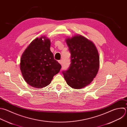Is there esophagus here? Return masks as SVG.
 Listing matches in <instances>:
<instances>
[{"instance_id": "34e87169", "label": "esophagus", "mask_w": 127, "mask_h": 127, "mask_svg": "<svg viewBox=\"0 0 127 127\" xmlns=\"http://www.w3.org/2000/svg\"><path fill=\"white\" fill-rule=\"evenodd\" d=\"M58 62L61 64V65H62V63H63V60H59L58 61Z\"/></svg>"}]
</instances>
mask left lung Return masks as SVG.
<instances>
[{
  "label": "left lung",
  "mask_w": 127,
  "mask_h": 127,
  "mask_svg": "<svg viewBox=\"0 0 127 127\" xmlns=\"http://www.w3.org/2000/svg\"><path fill=\"white\" fill-rule=\"evenodd\" d=\"M71 53V63L63 74L68 85L81 89L90 84L99 68V56L93 42L82 35L66 39Z\"/></svg>",
  "instance_id": "left-lung-1"
}]
</instances>
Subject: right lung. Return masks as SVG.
<instances>
[{
    "mask_svg": "<svg viewBox=\"0 0 127 127\" xmlns=\"http://www.w3.org/2000/svg\"><path fill=\"white\" fill-rule=\"evenodd\" d=\"M50 45L46 37L37 38L21 56L20 67L23 77L33 87L42 88L48 86L61 69V65L50 51Z\"/></svg>",
    "mask_w": 127,
    "mask_h": 127,
    "instance_id": "1",
    "label": "right lung"
}]
</instances>
